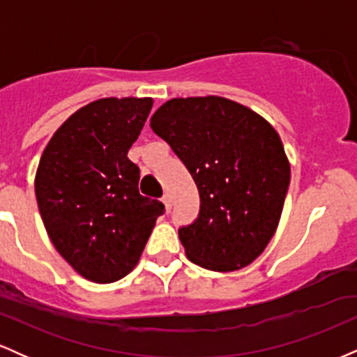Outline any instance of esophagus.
Masks as SVG:
<instances>
[{"label":"esophagus","mask_w":357,"mask_h":357,"mask_svg":"<svg viewBox=\"0 0 357 357\" xmlns=\"http://www.w3.org/2000/svg\"><path fill=\"white\" fill-rule=\"evenodd\" d=\"M162 203H165L166 210L169 211V210H171V196H169V195H165V196H162Z\"/></svg>","instance_id":"1"}]
</instances>
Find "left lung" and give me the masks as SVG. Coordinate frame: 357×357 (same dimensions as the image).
I'll list each match as a JSON object with an SVG mask.
<instances>
[{"label": "left lung", "mask_w": 357, "mask_h": 357, "mask_svg": "<svg viewBox=\"0 0 357 357\" xmlns=\"http://www.w3.org/2000/svg\"><path fill=\"white\" fill-rule=\"evenodd\" d=\"M151 127L199 191L198 218L179 228L186 257L213 272L247 267L275 235L289 190L290 162L277 130L218 96L167 100Z\"/></svg>", "instance_id": "8db88e82"}]
</instances>
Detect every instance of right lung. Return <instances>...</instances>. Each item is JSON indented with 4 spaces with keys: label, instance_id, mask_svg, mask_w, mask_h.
Returning a JSON list of instances; mask_svg holds the SVG:
<instances>
[{
    "label": "right lung",
    "instance_id": "1",
    "mask_svg": "<svg viewBox=\"0 0 357 357\" xmlns=\"http://www.w3.org/2000/svg\"><path fill=\"white\" fill-rule=\"evenodd\" d=\"M153 109L151 97H107L72 114L40 158L35 195L56 252L87 280L126 277L165 204L139 195L127 158Z\"/></svg>",
    "mask_w": 357,
    "mask_h": 357
}]
</instances>
